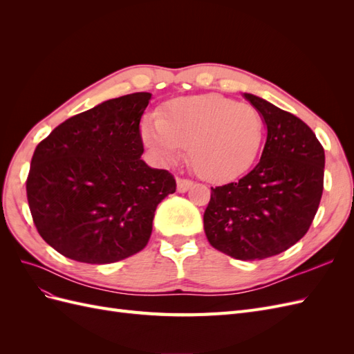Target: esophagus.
<instances>
[{
	"mask_svg": "<svg viewBox=\"0 0 354 354\" xmlns=\"http://www.w3.org/2000/svg\"><path fill=\"white\" fill-rule=\"evenodd\" d=\"M194 187V181L187 178H177V190L180 194H185L189 189Z\"/></svg>",
	"mask_w": 354,
	"mask_h": 354,
	"instance_id": "esophagus-1",
	"label": "esophagus"
}]
</instances>
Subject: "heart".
<instances>
[{"mask_svg":"<svg viewBox=\"0 0 354 354\" xmlns=\"http://www.w3.org/2000/svg\"><path fill=\"white\" fill-rule=\"evenodd\" d=\"M145 145L173 162L187 147L195 173L208 181L236 178L255 162L264 138L259 109L221 94H201L169 102L159 116L142 124Z\"/></svg>","mask_w":354,"mask_h":354,"instance_id":"obj_1","label":"heart"}]
</instances>
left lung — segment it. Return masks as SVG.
<instances>
[{
  "label": "left lung",
  "mask_w": 354,
  "mask_h": 354,
  "mask_svg": "<svg viewBox=\"0 0 354 354\" xmlns=\"http://www.w3.org/2000/svg\"><path fill=\"white\" fill-rule=\"evenodd\" d=\"M267 128L260 162L236 183L211 187L203 229L214 248L252 261L286 251L312 224L324 192L325 151L295 115L243 93Z\"/></svg>",
  "instance_id": "1"
}]
</instances>
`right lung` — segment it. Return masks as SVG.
Instances as JSON below:
<instances>
[{
  "mask_svg": "<svg viewBox=\"0 0 354 354\" xmlns=\"http://www.w3.org/2000/svg\"><path fill=\"white\" fill-rule=\"evenodd\" d=\"M151 93L75 115L34 152L26 181L41 238L71 260L109 264L142 251L158 203L176 192L167 169L142 159L140 120Z\"/></svg>",
  "mask_w": 354,
  "mask_h": 354,
  "instance_id": "1",
  "label": "right lung"
}]
</instances>
